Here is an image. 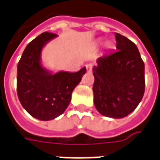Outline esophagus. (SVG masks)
Wrapping results in <instances>:
<instances>
[{
	"label": "esophagus",
	"mask_w": 160,
	"mask_h": 160,
	"mask_svg": "<svg viewBox=\"0 0 160 160\" xmlns=\"http://www.w3.org/2000/svg\"><path fill=\"white\" fill-rule=\"evenodd\" d=\"M92 67H93V64H88L86 65V68H87V70H88V72H92Z\"/></svg>",
	"instance_id": "34e87169"
}]
</instances>
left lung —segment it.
<instances>
[{
	"label": "left lung",
	"mask_w": 160,
	"mask_h": 160,
	"mask_svg": "<svg viewBox=\"0 0 160 160\" xmlns=\"http://www.w3.org/2000/svg\"><path fill=\"white\" fill-rule=\"evenodd\" d=\"M116 51L99 57L93 67L94 105L101 114L124 118L139 105L145 92V64L137 46L115 33Z\"/></svg>",
	"instance_id": "1"
}]
</instances>
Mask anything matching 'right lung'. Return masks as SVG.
Here are the masks:
<instances>
[{"instance_id": "obj_1", "label": "right lung", "mask_w": 160, "mask_h": 160, "mask_svg": "<svg viewBox=\"0 0 160 160\" xmlns=\"http://www.w3.org/2000/svg\"><path fill=\"white\" fill-rule=\"evenodd\" d=\"M58 35L43 32L28 43L17 67V94L22 106L30 115L42 121L57 118L71 101L76 86L86 73L59 71L53 73L42 64L43 47Z\"/></svg>"}]
</instances>
